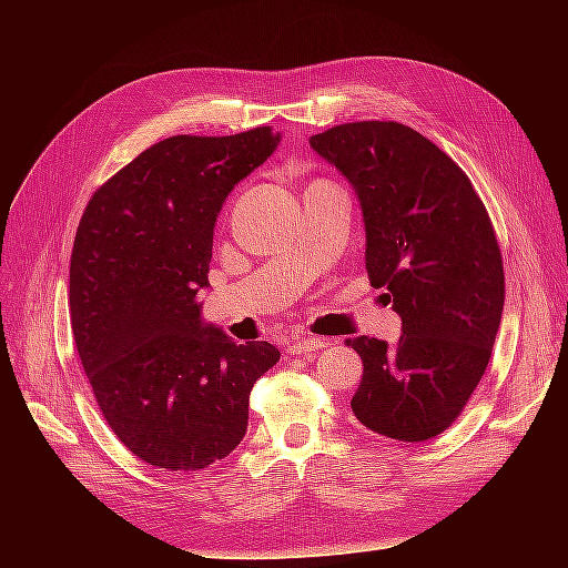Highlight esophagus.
I'll use <instances>...</instances> for the list:
<instances>
[{
    "label": "esophagus",
    "instance_id": "34e87169",
    "mask_svg": "<svg viewBox=\"0 0 568 568\" xmlns=\"http://www.w3.org/2000/svg\"><path fill=\"white\" fill-rule=\"evenodd\" d=\"M329 346V338H322V336H303L288 343V353L294 355H305V353H313V351H322Z\"/></svg>",
    "mask_w": 568,
    "mask_h": 568
}]
</instances>
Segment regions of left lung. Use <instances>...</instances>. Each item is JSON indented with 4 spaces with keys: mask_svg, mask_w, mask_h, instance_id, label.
I'll use <instances>...</instances> for the list:
<instances>
[{
    "mask_svg": "<svg viewBox=\"0 0 568 568\" xmlns=\"http://www.w3.org/2000/svg\"><path fill=\"white\" fill-rule=\"evenodd\" d=\"M311 146L353 184L369 282L388 288L403 320L395 346L346 338L363 359L353 415L393 440L436 438L469 403L500 329L505 270L490 215L448 153L403 123L334 125Z\"/></svg>",
    "mask_w": 568,
    "mask_h": 568,
    "instance_id": "8db88e82",
    "label": "left lung"
}]
</instances>
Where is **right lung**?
I'll use <instances>...</instances> for the list:
<instances>
[{
    "label": "right lung",
    "mask_w": 568,
    "mask_h": 568,
    "mask_svg": "<svg viewBox=\"0 0 568 568\" xmlns=\"http://www.w3.org/2000/svg\"><path fill=\"white\" fill-rule=\"evenodd\" d=\"M270 125L175 134L101 184L71 253V326L101 415L151 467L199 471L248 426L253 384L277 365L267 341L201 324L213 227L227 194L270 153Z\"/></svg>",
    "instance_id": "add662e5"
}]
</instances>
